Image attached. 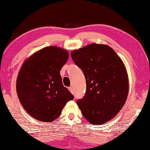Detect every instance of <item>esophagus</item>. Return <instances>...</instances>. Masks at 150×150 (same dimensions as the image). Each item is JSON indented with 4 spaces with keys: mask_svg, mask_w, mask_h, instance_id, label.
Listing matches in <instances>:
<instances>
[{
    "mask_svg": "<svg viewBox=\"0 0 150 150\" xmlns=\"http://www.w3.org/2000/svg\"><path fill=\"white\" fill-rule=\"evenodd\" d=\"M69 90H70L71 94H73V95L74 94V88L72 87V86H70V87H69Z\"/></svg>",
    "mask_w": 150,
    "mask_h": 150,
    "instance_id": "obj_1",
    "label": "esophagus"
}]
</instances>
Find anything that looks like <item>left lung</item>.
Listing matches in <instances>:
<instances>
[{
    "label": "left lung",
    "instance_id": "left-lung-1",
    "mask_svg": "<svg viewBox=\"0 0 150 150\" xmlns=\"http://www.w3.org/2000/svg\"><path fill=\"white\" fill-rule=\"evenodd\" d=\"M86 82L84 97L77 105L92 125H103L118 114L127 101L129 79L125 64L105 45H88L71 52Z\"/></svg>",
    "mask_w": 150,
    "mask_h": 150
}]
</instances>
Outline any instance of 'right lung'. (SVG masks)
<instances>
[{"label": "right lung", "mask_w": 150, "mask_h": 150, "mask_svg": "<svg viewBox=\"0 0 150 150\" xmlns=\"http://www.w3.org/2000/svg\"><path fill=\"white\" fill-rule=\"evenodd\" d=\"M69 57L66 50L47 47L28 57L19 71L16 91L19 101L30 116L51 122L60 116L74 96L63 85L60 70Z\"/></svg>", "instance_id": "1"}]
</instances>
